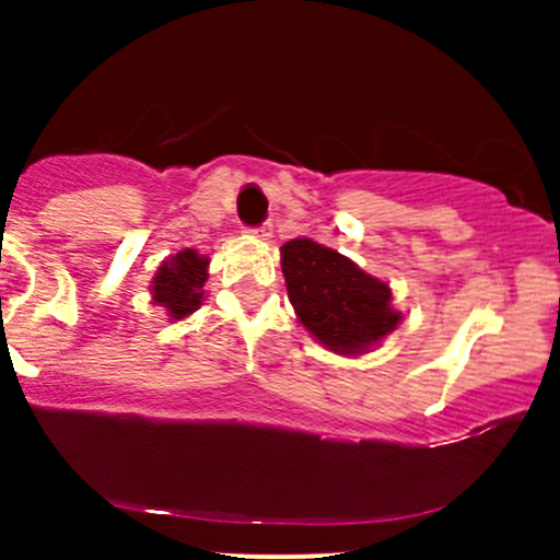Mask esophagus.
I'll list each match as a JSON object with an SVG mask.
<instances>
[{"label": "esophagus", "mask_w": 560, "mask_h": 560, "mask_svg": "<svg viewBox=\"0 0 560 560\" xmlns=\"http://www.w3.org/2000/svg\"><path fill=\"white\" fill-rule=\"evenodd\" d=\"M253 234L258 236V240H271V236H273L271 223H262V226H255V229H253Z\"/></svg>", "instance_id": "1"}]
</instances>
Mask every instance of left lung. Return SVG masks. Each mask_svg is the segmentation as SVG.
Masks as SVG:
<instances>
[{
	"label": "left lung",
	"instance_id": "8db88e82",
	"mask_svg": "<svg viewBox=\"0 0 560 560\" xmlns=\"http://www.w3.org/2000/svg\"><path fill=\"white\" fill-rule=\"evenodd\" d=\"M281 271L300 324L334 352L358 355L400 324L389 287L337 249L292 240L281 247Z\"/></svg>",
	"mask_w": 560,
	"mask_h": 560
}]
</instances>
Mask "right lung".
Listing matches in <instances>:
<instances>
[{
    "mask_svg": "<svg viewBox=\"0 0 560 560\" xmlns=\"http://www.w3.org/2000/svg\"><path fill=\"white\" fill-rule=\"evenodd\" d=\"M208 258L197 249H182L158 268L152 281V300L163 305L171 318H186L202 305V287L208 281Z\"/></svg>",
    "mask_w": 560,
    "mask_h": 560,
    "instance_id": "right-lung-1",
    "label": "right lung"
}]
</instances>
